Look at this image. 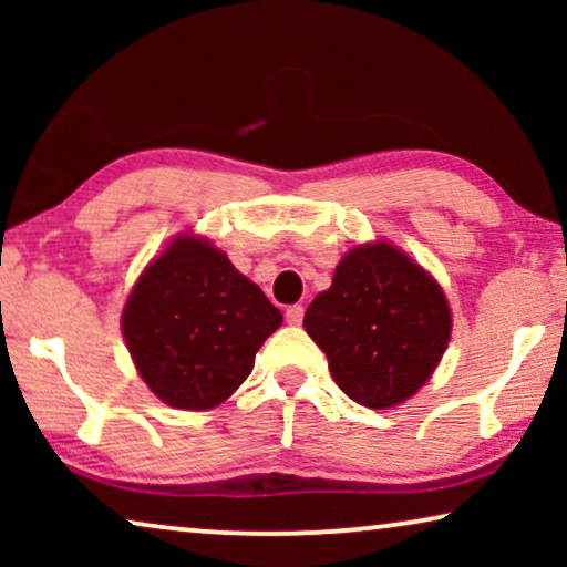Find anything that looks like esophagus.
I'll use <instances>...</instances> for the list:
<instances>
[{"label":"esophagus","mask_w":567,"mask_h":567,"mask_svg":"<svg viewBox=\"0 0 567 567\" xmlns=\"http://www.w3.org/2000/svg\"><path fill=\"white\" fill-rule=\"evenodd\" d=\"M301 320H305V307L291 305L289 309H286V322H289V324H301Z\"/></svg>","instance_id":"obj_1"}]
</instances>
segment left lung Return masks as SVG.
I'll return each instance as SVG.
<instances>
[{"mask_svg": "<svg viewBox=\"0 0 567 567\" xmlns=\"http://www.w3.org/2000/svg\"><path fill=\"white\" fill-rule=\"evenodd\" d=\"M330 374L353 402L384 410L429 382L452 336L441 286L386 243L355 247L305 315Z\"/></svg>", "mask_w": 567, "mask_h": 567, "instance_id": "left-lung-1", "label": "left lung"}]
</instances>
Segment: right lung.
I'll use <instances>...</instances> for the list:
<instances>
[{
	"mask_svg": "<svg viewBox=\"0 0 567 567\" xmlns=\"http://www.w3.org/2000/svg\"><path fill=\"white\" fill-rule=\"evenodd\" d=\"M284 317L204 239L177 237L138 278L123 338L138 374L167 405L208 410L250 377Z\"/></svg>",
	"mask_w": 567,
	"mask_h": 567,
	"instance_id": "add662e5",
	"label": "right lung"
}]
</instances>
